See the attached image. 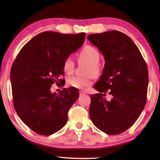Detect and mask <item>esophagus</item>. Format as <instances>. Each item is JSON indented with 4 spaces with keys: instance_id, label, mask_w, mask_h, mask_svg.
<instances>
[{
    "instance_id": "1",
    "label": "esophagus",
    "mask_w": 160,
    "mask_h": 160,
    "mask_svg": "<svg viewBox=\"0 0 160 160\" xmlns=\"http://www.w3.org/2000/svg\"><path fill=\"white\" fill-rule=\"evenodd\" d=\"M85 94H86V93L85 92H83V91H80V96H82V95H85Z\"/></svg>"
}]
</instances>
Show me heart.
I'll use <instances>...</instances> for the list:
<instances>
[{"label": "heart", "mask_w": 160, "mask_h": 160, "mask_svg": "<svg viewBox=\"0 0 160 160\" xmlns=\"http://www.w3.org/2000/svg\"><path fill=\"white\" fill-rule=\"evenodd\" d=\"M80 60L88 63L87 73H92L94 75H98L101 72V66L98 63L100 54L97 49L90 45L84 47L79 53ZM63 70L67 73H71L74 71L75 62L71 57H67L64 59L63 64ZM67 83L72 88L82 89L92 84V76L88 75L85 76L71 75L67 79Z\"/></svg>", "instance_id": "heart-1"}]
</instances>
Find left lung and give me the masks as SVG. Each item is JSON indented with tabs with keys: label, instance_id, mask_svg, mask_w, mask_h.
Listing matches in <instances>:
<instances>
[{
	"label": "left lung",
	"instance_id": "left-lung-1",
	"mask_svg": "<svg viewBox=\"0 0 160 160\" xmlns=\"http://www.w3.org/2000/svg\"><path fill=\"white\" fill-rule=\"evenodd\" d=\"M88 38L105 60L102 75L94 86L99 93L90 95V119L107 134H120L134 124L146 105L147 65L137 46L122 32L90 34ZM107 91L113 96L110 101L103 97Z\"/></svg>",
	"mask_w": 160,
	"mask_h": 160
}]
</instances>
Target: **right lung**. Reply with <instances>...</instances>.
Masks as SVG:
<instances>
[{
    "mask_svg": "<svg viewBox=\"0 0 160 160\" xmlns=\"http://www.w3.org/2000/svg\"><path fill=\"white\" fill-rule=\"evenodd\" d=\"M85 33L45 31L29 40L12 66L10 80L14 109L25 124L37 133L49 136L63 128L68 112L79 97L78 89L51 87L63 72L66 57L83 45Z\"/></svg>",
    "mask_w": 160,
    "mask_h": 160,
    "instance_id": "obj_1",
    "label": "right lung"
}]
</instances>
